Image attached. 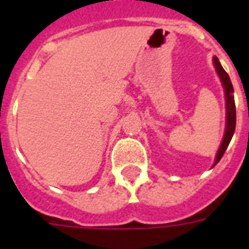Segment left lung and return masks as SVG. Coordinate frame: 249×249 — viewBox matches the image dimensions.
Wrapping results in <instances>:
<instances>
[{
    "mask_svg": "<svg viewBox=\"0 0 249 249\" xmlns=\"http://www.w3.org/2000/svg\"><path fill=\"white\" fill-rule=\"evenodd\" d=\"M213 66H214V70H216L217 75L220 77L221 84L224 86V93H225V105H226V126H225V133L224 138H222V142H221V146L218 148V151L216 154V159H214V164L213 166L216 165L218 161L221 160V158L224 156L226 148H228L230 141H231L232 136H234V132H235V124H236V111H235V102H234V88H232V84L230 81V77L226 73L222 66H221L220 60L217 56H213Z\"/></svg>",
    "mask_w": 249,
    "mask_h": 249,
    "instance_id": "8db88e82",
    "label": "left lung"
}]
</instances>
